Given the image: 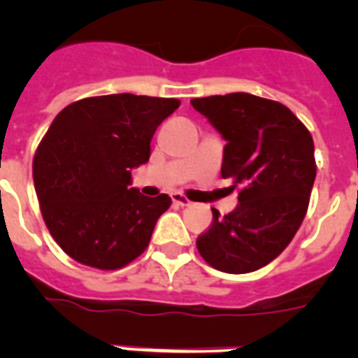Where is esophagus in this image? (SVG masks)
Returning a JSON list of instances; mask_svg holds the SVG:
<instances>
[{
	"instance_id": "obj_1",
	"label": "esophagus",
	"mask_w": 358,
	"mask_h": 358,
	"mask_svg": "<svg viewBox=\"0 0 358 358\" xmlns=\"http://www.w3.org/2000/svg\"><path fill=\"white\" fill-rule=\"evenodd\" d=\"M171 201H173L176 206H189V201H187L184 195H180V193H173V195H171Z\"/></svg>"
}]
</instances>
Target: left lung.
I'll list each match as a JSON object with an SVG mask.
<instances>
[{
    "mask_svg": "<svg viewBox=\"0 0 358 358\" xmlns=\"http://www.w3.org/2000/svg\"><path fill=\"white\" fill-rule=\"evenodd\" d=\"M191 106L227 141L221 176L232 180L239 201L224 217L212 210L196 249L219 271H256L288 247L305 219L316 180L312 135L286 106L247 92L193 98Z\"/></svg>",
    "mask_w": 358,
    "mask_h": 358,
    "instance_id": "obj_1",
    "label": "left lung"
}]
</instances>
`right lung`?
Returning a JSON list of instances; mask_svg holds the SVG:
<instances>
[{
  "instance_id": "1",
  "label": "right lung",
  "mask_w": 358,
  "mask_h": 358,
  "mask_svg": "<svg viewBox=\"0 0 358 358\" xmlns=\"http://www.w3.org/2000/svg\"><path fill=\"white\" fill-rule=\"evenodd\" d=\"M176 98L108 94L83 98L53 119L33 162L44 223L76 262L119 269L148 247L167 195L131 187V171L150 159L156 128Z\"/></svg>"
}]
</instances>
